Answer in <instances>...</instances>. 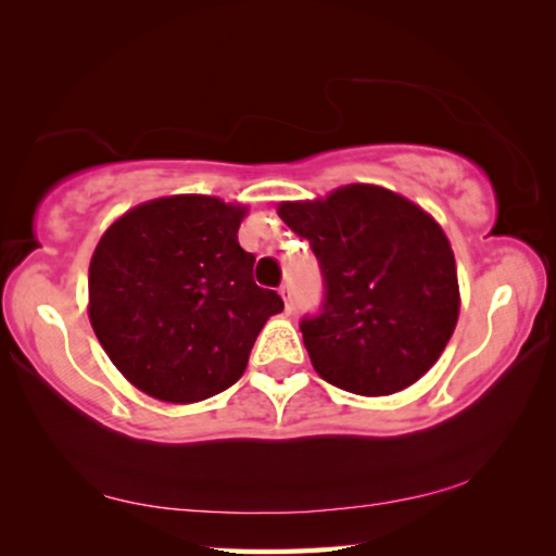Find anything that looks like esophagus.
Returning a JSON list of instances; mask_svg holds the SVG:
<instances>
[{
    "mask_svg": "<svg viewBox=\"0 0 556 556\" xmlns=\"http://www.w3.org/2000/svg\"><path fill=\"white\" fill-rule=\"evenodd\" d=\"M279 296L285 299V309L292 312V289H289V285H281L279 287Z\"/></svg>",
    "mask_w": 556,
    "mask_h": 556,
    "instance_id": "obj_1",
    "label": "esophagus"
}]
</instances>
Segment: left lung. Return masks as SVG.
<instances>
[{"label": "left lung", "mask_w": 556, "mask_h": 556, "mask_svg": "<svg viewBox=\"0 0 556 556\" xmlns=\"http://www.w3.org/2000/svg\"><path fill=\"white\" fill-rule=\"evenodd\" d=\"M277 213L309 240L326 281L321 316L302 321L314 371L356 395L426 376L460 316L455 254L435 217L368 182L279 202Z\"/></svg>", "instance_id": "obj_1"}]
</instances>
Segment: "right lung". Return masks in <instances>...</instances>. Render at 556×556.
I'll return each mask as SVG.
<instances>
[{
    "mask_svg": "<svg viewBox=\"0 0 556 556\" xmlns=\"http://www.w3.org/2000/svg\"><path fill=\"white\" fill-rule=\"evenodd\" d=\"M247 207L167 195L130 207L88 264V319L113 366L165 403H198L244 374L269 316L285 309L254 285L237 240Z\"/></svg>",
    "mask_w": 556,
    "mask_h": 556,
    "instance_id": "right-lung-1",
    "label": "right lung"
}]
</instances>
